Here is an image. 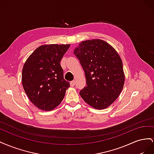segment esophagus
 <instances>
[{
  "label": "esophagus",
  "mask_w": 154,
  "mask_h": 154,
  "mask_svg": "<svg viewBox=\"0 0 154 154\" xmlns=\"http://www.w3.org/2000/svg\"><path fill=\"white\" fill-rule=\"evenodd\" d=\"M70 85H71V87H74V85H75V81L73 80V81L70 82Z\"/></svg>",
  "instance_id": "obj_1"
}]
</instances>
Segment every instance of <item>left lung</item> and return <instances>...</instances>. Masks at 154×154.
I'll return each instance as SVG.
<instances>
[{"instance_id":"left-lung-1","label":"left lung","mask_w":154,"mask_h":154,"mask_svg":"<svg viewBox=\"0 0 154 154\" xmlns=\"http://www.w3.org/2000/svg\"><path fill=\"white\" fill-rule=\"evenodd\" d=\"M84 70L87 86L80 91L93 108L105 109L118 98L124 86L125 73L116 49L101 39L83 41L74 50Z\"/></svg>"}]
</instances>
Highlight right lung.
I'll return each instance as SVG.
<instances>
[{
	"label": "right lung",
	"mask_w": 154,
	"mask_h": 154,
	"mask_svg": "<svg viewBox=\"0 0 154 154\" xmlns=\"http://www.w3.org/2000/svg\"><path fill=\"white\" fill-rule=\"evenodd\" d=\"M70 44H45L36 48L24 63L22 83L31 103L50 111L60 104L69 87L60 62Z\"/></svg>",
	"instance_id": "1"
}]
</instances>
